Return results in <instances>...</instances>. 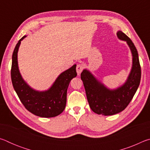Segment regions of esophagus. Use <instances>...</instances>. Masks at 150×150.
I'll use <instances>...</instances> for the list:
<instances>
[{"mask_svg": "<svg viewBox=\"0 0 150 150\" xmlns=\"http://www.w3.org/2000/svg\"><path fill=\"white\" fill-rule=\"evenodd\" d=\"M83 69V67L81 64H77V67H76V70H77V73L78 75H79L80 73L82 72V71Z\"/></svg>", "mask_w": 150, "mask_h": 150, "instance_id": "34e87169", "label": "esophagus"}]
</instances>
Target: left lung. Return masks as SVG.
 <instances>
[{
    "label": "left lung",
    "instance_id": "8db88e82",
    "mask_svg": "<svg viewBox=\"0 0 150 150\" xmlns=\"http://www.w3.org/2000/svg\"><path fill=\"white\" fill-rule=\"evenodd\" d=\"M117 35L119 39L128 43L133 57L132 69L125 84L110 91L98 83L88 71L85 69L81 74L90 107L98 115L110 116L124 110L133 98L140 83L141 67L138 51L124 33L119 31Z\"/></svg>",
    "mask_w": 150,
    "mask_h": 150
}]
</instances>
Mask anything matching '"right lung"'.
Masks as SVG:
<instances>
[{"label":"right lung","mask_w":150,"mask_h":150,"mask_svg":"<svg viewBox=\"0 0 150 150\" xmlns=\"http://www.w3.org/2000/svg\"><path fill=\"white\" fill-rule=\"evenodd\" d=\"M25 37L24 35L17 43L12 54V85L21 103L29 112L40 117H55L64 110L67 102L68 86L72 79L77 75L76 65L63 72L48 91L38 92L33 90L22 79L18 67V50L20 42Z\"/></svg>","instance_id":"right-lung-1"}]
</instances>
